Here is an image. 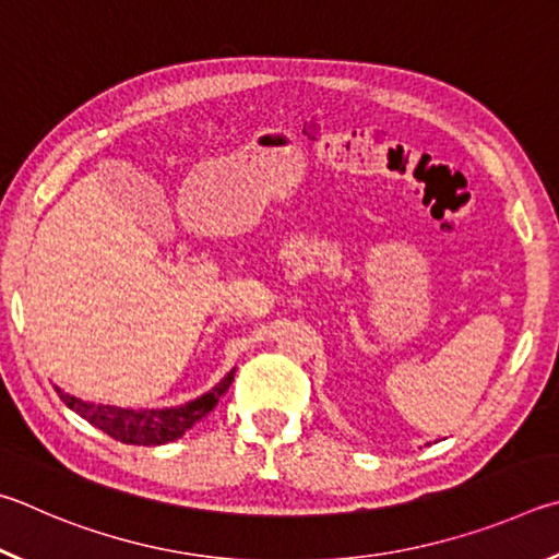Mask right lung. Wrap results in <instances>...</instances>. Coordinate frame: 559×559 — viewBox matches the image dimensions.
<instances>
[{
  "instance_id": "obj_1",
  "label": "right lung",
  "mask_w": 559,
  "mask_h": 559,
  "mask_svg": "<svg viewBox=\"0 0 559 559\" xmlns=\"http://www.w3.org/2000/svg\"><path fill=\"white\" fill-rule=\"evenodd\" d=\"M235 380V368L225 373L218 385H213L209 393L201 397L189 400V403L176 407H152V409H132V407H117V405H100V403H85V400L63 393L56 388L58 397L73 409L75 415L87 419L93 427L103 429L117 442L136 444V447H159L169 444L174 439L189 432V429L203 419L211 409L218 405L221 395L228 393V388Z\"/></svg>"
}]
</instances>
